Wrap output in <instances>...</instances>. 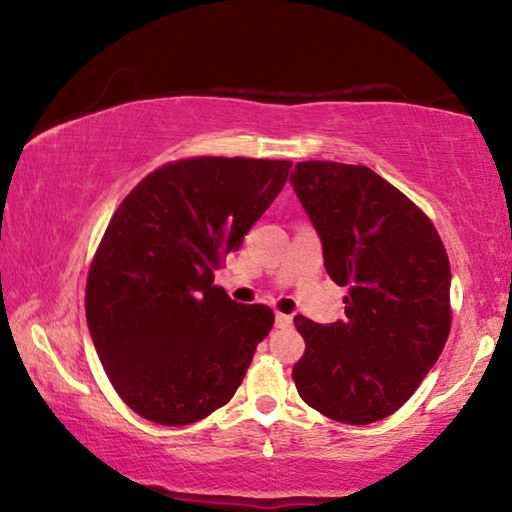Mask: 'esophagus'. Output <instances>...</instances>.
<instances>
[{
	"instance_id": "34e87169",
	"label": "esophagus",
	"mask_w": 512,
	"mask_h": 512,
	"mask_svg": "<svg viewBox=\"0 0 512 512\" xmlns=\"http://www.w3.org/2000/svg\"><path fill=\"white\" fill-rule=\"evenodd\" d=\"M275 325L277 327H291L293 325V316L280 314V311H277V314H275Z\"/></svg>"
}]
</instances>
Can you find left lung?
<instances>
[{
    "label": "left lung",
    "mask_w": 512,
    "mask_h": 512,
    "mask_svg": "<svg viewBox=\"0 0 512 512\" xmlns=\"http://www.w3.org/2000/svg\"><path fill=\"white\" fill-rule=\"evenodd\" d=\"M291 185L323 241L325 268L348 289L345 320L296 316L305 354L293 381L311 409L370 424L409 400L452 327L447 250L411 198L363 164L298 162Z\"/></svg>",
    "instance_id": "1"
}]
</instances>
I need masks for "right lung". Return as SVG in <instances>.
I'll return each mask as SVG.
<instances>
[{
  "label": "right lung",
  "mask_w": 512,
  "mask_h": 512,
  "mask_svg": "<svg viewBox=\"0 0 512 512\" xmlns=\"http://www.w3.org/2000/svg\"><path fill=\"white\" fill-rule=\"evenodd\" d=\"M289 160L185 158L137 183L112 214L85 316L112 388L155 424L183 427L232 400L275 314L214 284L225 255L287 183Z\"/></svg>",
  "instance_id": "add662e5"
}]
</instances>
